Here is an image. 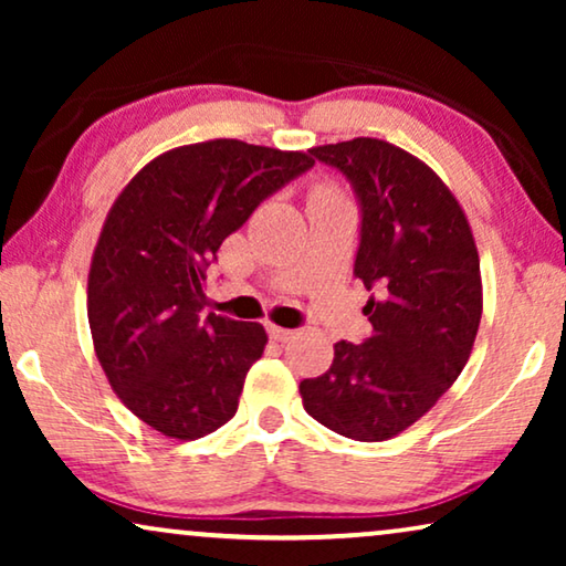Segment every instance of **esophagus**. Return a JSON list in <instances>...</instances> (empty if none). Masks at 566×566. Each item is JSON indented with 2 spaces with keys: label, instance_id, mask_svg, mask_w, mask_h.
Instances as JSON below:
<instances>
[{
  "label": "esophagus",
  "instance_id": "esophagus-1",
  "mask_svg": "<svg viewBox=\"0 0 566 566\" xmlns=\"http://www.w3.org/2000/svg\"><path fill=\"white\" fill-rule=\"evenodd\" d=\"M268 332H270V337L275 339V343H289V339H293L296 337V332L293 329H283V327H275V324H270L268 327Z\"/></svg>",
  "mask_w": 566,
  "mask_h": 566
}]
</instances>
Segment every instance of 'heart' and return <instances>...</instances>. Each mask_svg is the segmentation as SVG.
<instances>
[{"label": "heart", "mask_w": 566, "mask_h": 566, "mask_svg": "<svg viewBox=\"0 0 566 566\" xmlns=\"http://www.w3.org/2000/svg\"><path fill=\"white\" fill-rule=\"evenodd\" d=\"M319 190H329V188H319Z\"/></svg>", "instance_id": "b5f03b06"}]
</instances>
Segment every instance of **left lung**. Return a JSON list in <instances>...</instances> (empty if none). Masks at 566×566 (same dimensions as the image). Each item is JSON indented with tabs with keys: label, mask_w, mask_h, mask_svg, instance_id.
<instances>
[{
	"label": "left lung",
	"mask_w": 566,
	"mask_h": 566,
	"mask_svg": "<svg viewBox=\"0 0 566 566\" xmlns=\"http://www.w3.org/2000/svg\"><path fill=\"white\" fill-rule=\"evenodd\" d=\"M308 151L353 182L355 275L376 298L363 306L370 337L339 339L327 374L301 381V401L324 428L378 443L428 415L467 366L484 304L476 242L451 188L415 154L368 136Z\"/></svg>",
	"instance_id": "1"
}]
</instances>
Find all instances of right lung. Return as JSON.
Returning a JSON list of instances; mask_svg holds the SVG:
<instances>
[{
  "mask_svg": "<svg viewBox=\"0 0 566 566\" xmlns=\"http://www.w3.org/2000/svg\"><path fill=\"white\" fill-rule=\"evenodd\" d=\"M314 165L211 138L154 157L99 231L87 277L92 345L118 399L161 436L196 440L237 415L265 327L203 314L206 268L268 196Z\"/></svg>",
  "mask_w": 566,
  "mask_h": 566,
  "instance_id": "obj_1",
  "label": "right lung"
}]
</instances>
